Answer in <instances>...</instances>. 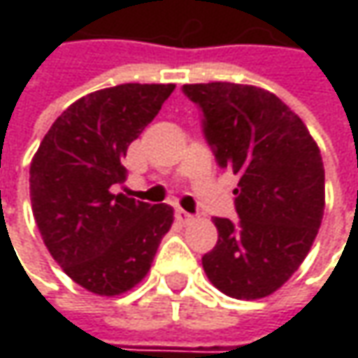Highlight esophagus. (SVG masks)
I'll list each match as a JSON object with an SVG mask.
<instances>
[{
	"mask_svg": "<svg viewBox=\"0 0 358 358\" xmlns=\"http://www.w3.org/2000/svg\"><path fill=\"white\" fill-rule=\"evenodd\" d=\"M175 219H177L179 223L187 225V223H191V221H193V215L187 213V211H183V209H177V211H175Z\"/></svg>",
	"mask_w": 358,
	"mask_h": 358,
	"instance_id": "34e87169",
	"label": "esophagus"
}]
</instances>
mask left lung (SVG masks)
Listing matches in <instances>:
<instances>
[{
  "label": "left lung",
  "instance_id": "8db88e82",
  "mask_svg": "<svg viewBox=\"0 0 358 358\" xmlns=\"http://www.w3.org/2000/svg\"><path fill=\"white\" fill-rule=\"evenodd\" d=\"M183 91L203 109L217 163L241 177L233 191L239 223L215 217L219 239L203 268L233 299L273 295L301 267L323 221L319 145L303 119L267 90L213 81Z\"/></svg>",
  "mask_w": 358,
  "mask_h": 358
}]
</instances>
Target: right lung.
Returning a JSON list of instances; mask_svg holds the SVG:
<instances>
[{
    "instance_id": "1",
    "label": "right lung",
    "mask_w": 358,
    "mask_h": 358,
    "mask_svg": "<svg viewBox=\"0 0 358 358\" xmlns=\"http://www.w3.org/2000/svg\"><path fill=\"white\" fill-rule=\"evenodd\" d=\"M173 83H123L87 93L45 133L29 167L35 223L55 263L83 289L115 296L143 281L173 225L169 205L113 193L121 159L155 119Z\"/></svg>"
}]
</instances>
